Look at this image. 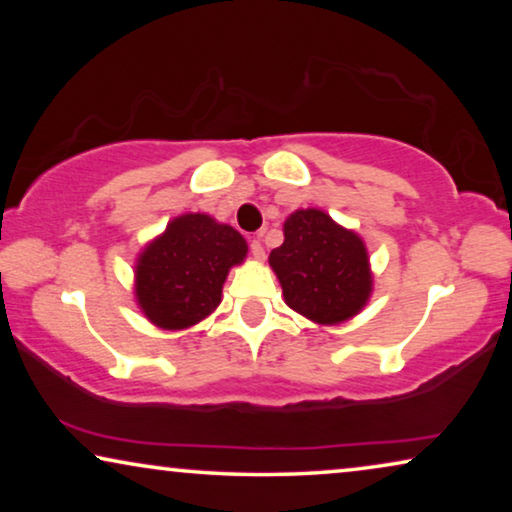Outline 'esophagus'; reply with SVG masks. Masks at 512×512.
Instances as JSON below:
<instances>
[{"instance_id": "1", "label": "esophagus", "mask_w": 512, "mask_h": 512, "mask_svg": "<svg viewBox=\"0 0 512 512\" xmlns=\"http://www.w3.org/2000/svg\"><path fill=\"white\" fill-rule=\"evenodd\" d=\"M251 256H254L256 261H263V258H265V249L261 244V237H254V240H251Z\"/></svg>"}]
</instances>
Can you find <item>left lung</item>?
Instances as JSON below:
<instances>
[{"mask_svg": "<svg viewBox=\"0 0 512 512\" xmlns=\"http://www.w3.org/2000/svg\"><path fill=\"white\" fill-rule=\"evenodd\" d=\"M270 268L284 303L319 326L354 319L373 293L366 242L324 209H296L284 221L282 247L270 251Z\"/></svg>", "mask_w": 512, "mask_h": 512, "instance_id": "1", "label": "left lung"}]
</instances>
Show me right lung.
Returning a JSON list of instances; mask_svg holds the SVG:
<instances>
[{
    "mask_svg": "<svg viewBox=\"0 0 512 512\" xmlns=\"http://www.w3.org/2000/svg\"><path fill=\"white\" fill-rule=\"evenodd\" d=\"M247 251V240L214 216H174L137 254L139 312L160 331H184L200 324L221 305L228 272L244 263Z\"/></svg>",
    "mask_w": 512,
    "mask_h": 512,
    "instance_id": "obj_1",
    "label": "right lung"
}]
</instances>
